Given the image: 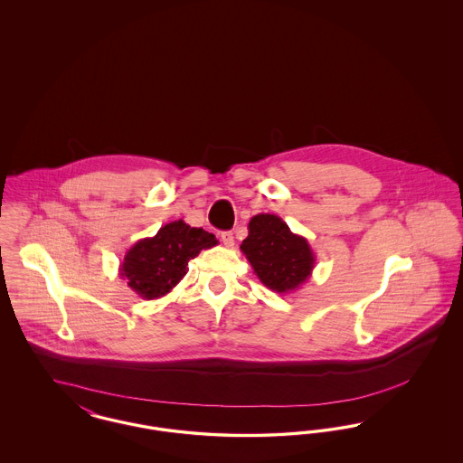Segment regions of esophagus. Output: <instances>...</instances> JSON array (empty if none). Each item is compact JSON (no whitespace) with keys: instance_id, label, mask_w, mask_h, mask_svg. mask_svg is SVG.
<instances>
[{"instance_id":"1","label":"esophagus","mask_w":463,"mask_h":463,"mask_svg":"<svg viewBox=\"0 0 463 463\" xmlns=\"http://www.w3.org/2000/svg\"><path fill=\"white\" fill-rule=\"evenodd\" d=\"M221 240L222 242H223V246H225V248H232V246H234V236H232V232H231V231H225V232H222Z\"/></svg>"}]
</instances>
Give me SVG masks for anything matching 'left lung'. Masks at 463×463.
<instances>
[{"label": "left lung", "mask_w": 463, "mask_h": 463, "mask_svg": "<svg viewBox=\"0 0 463 463\" xmlns=\"http://www.w3.org/2000/svg\"><path fill=\"white\" fill-rule=\"evenodd\" d=\"M241 251L262 285L278 293L298 289L316 265L307 240L291 232L287 222L274 213L251 217Z\"/></svg>", "instance_id": "1"}]
</instances>
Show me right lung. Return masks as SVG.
Masks as SVG:
<instances>
[{
	"label": "right lung",
	"mask_w": 463,
	"mask_h": 463,
	"mask_svg": "<svg viewBox=\"0 0 463 463\" xmlns=\"http://www.w3.org/2000/svg\"><path fill=\"white\" fill-rule=\"evenodd\" d=\"M217 238L184 221L163 225L153 238H144L127 251L119 276L144 300L165 297L187 274L189 260L201 250L217 244Z\"/></svg>",
	"instance_id": "right-lung-1"
}]
</instances>
